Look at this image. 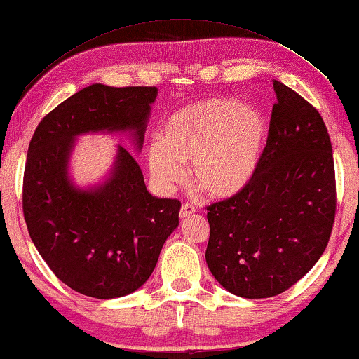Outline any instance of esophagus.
<instances>
[{"label":"esophagus","instance_id":"obj_1","mask_svg":"<svg viewBox=\"0 0 359 359\" xmlns=\"http://www.w3.org/2000/svg\"><path fill=\"white\" fill-rule=\"evenodd\" d=\"M196 213V207L191 203H183L181 205V210H180V216L181 218H187V216H191Z\"/></svg>","mask_w":359,"mask_h":359}]
</instances>
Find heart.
I'll return each mask as SVG.
<instances>
[{
	"label": "heart",
	"mask_w": 359,
	"mask_h": 359,
	"mask_svg": "<svg viewBox=\"0 0 359 359\" xmlns=\"http://www.w3.org/2000/svg\"><path fill=\"white\" fill-rule=\"evenodd\" d=\"M266 126L255 108L229 98L191 103L168 117L162 138L148 149L151 178L172 191L186 178L215 198L237 194L251 180L259 161Z\"/></svg>",
	"instance_id": "1"
}]
</instances>
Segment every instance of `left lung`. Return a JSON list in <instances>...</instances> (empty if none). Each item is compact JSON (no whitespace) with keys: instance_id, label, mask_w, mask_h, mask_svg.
<instances>
[{"instance_id":"left-lung-1","label":"left lung","mask_w":359,"mask_h":359,"mask_svg":"<svg viewBox=\"0 0 359 359\" xmlns=\"http://www.w3.org/2000/svg\"><path fill=\"white\" fill-rule=\"evenodd\" d=\"M277 102L251 180L207 207L208 269L232 294L264 299L296 285L325 252L336 218L331 138L318 111L272 81Z\"/></svg>"}]
</instances>
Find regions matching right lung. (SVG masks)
I'll return each mask as SVG.
<instances>
[{
	"mask_svg": "<svg viewBox=\"0 0 359 359\" xmlns=\"http://www.w3.org/2000/svg\"><path fill=\"white\" fill-rule=\"evenodd\" d=\"M156 97L157 87L89 86L46 114L28 146L22 191L28 233L55 277L84 296L113 299L138 290L180 224L181 202L152 197L122 146L100 189H76L67 175L79 133L132 128L141 146Z\"/></svg>",
	"mask_w": 359,
	"mask_h": 359,
	"instance_id": "1",
	"label": "right lung"
}]
</instances>
